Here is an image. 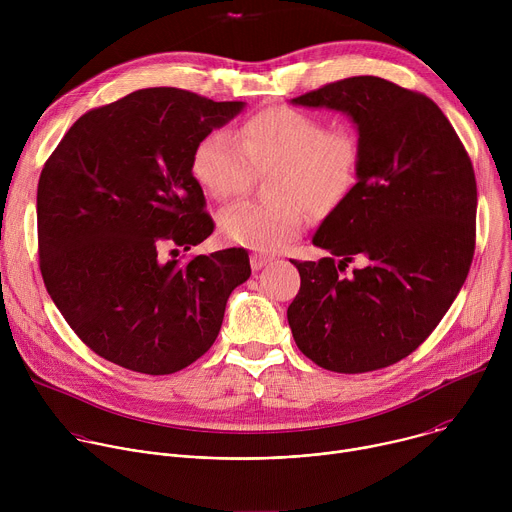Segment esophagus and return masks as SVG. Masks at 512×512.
<instances>
[{
  "label": "esophagus",
  "instance_id": "obj_1",
  "mask_svg": "<svg viewBox=\"0 0 512 512\" xmlns=\"http://www.w3.org/2000/svg\"><path fill=\"white\" fill-rule=\"evenodd\" d=\"M271 259L269 257H265V255H261V253H253L251 255V267L255 269V271H259L263 265H267Z\"/></svg>",
  "mask_w": 512,
  "mask_h": 512
}]
</instances>
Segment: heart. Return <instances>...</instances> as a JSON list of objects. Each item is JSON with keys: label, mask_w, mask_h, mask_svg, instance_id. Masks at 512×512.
Here are the masks:
<instances>
[{"label": "heart", "mask_w": 512, "mask_h": 512, "mask_svg": "<svg viewBox=\"0 0 512 512\" xmlns=\"http://www.w3.org/2000/svg\"><path fill=\"white\" fill-rule=\"evenodd\" d=\"M271 202H239L223 210L218 229L235 245L277 251L306 227L304 206L318 216L354 190L360 141L348 125H330L294 107H267L247 117L237 137L212 129L194 145L190 172L216 200L241 196L253 172H269Z\"/></svg>", "instance_id": "heart-1"}]
</instances>
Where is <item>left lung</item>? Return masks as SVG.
Returning <instances> with one entry per match:
<instances>
[{
  "instance_id": "obj_1",
  "label": "left lung",
  "mask_w": 512,
  "mask_h": 512,
  "mask_svg": "<svg viewBox=\"0 0 512 512\" xmlns=\"http://www.w3.org/2000/svg\"><path fill=\"white\" fill-rule=\"evenodd\" d=\"M346 113L360 172L314 245L332 257L291 261L302 277L287 322L318 367L379 371L409 356L464 285L476 247V178L448 117L429 97L379 77H350L291 99ZM354 258L363 261L345 275Z\"/></svg>"
}]
</instances>
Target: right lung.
<instances>
[{
	"instance_id": "add662e5",
	"label": "right lung",
	"mask_w": 512,
	"mask_h": 512,
	"mask_svg": "<svg viewBox=\"0 0 512 512\" xmlns=\"http://www.w3.org/2000/svg\"><path fill=\"white\" fill-rule=\"evenodd\" d=\"M243 109L154 87L87 111L38 182V255L48 294L99 356L172 375L221 332L231 291L249 279L245 249L166 261L214 231L190 172L194 145Z\"/></svg>"
}]
</instances>
